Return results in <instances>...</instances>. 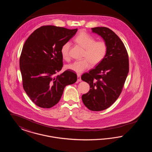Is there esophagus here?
<instances>
[{"mask_svg": "<svg viewBox=\"0 0 152 152\" xmlns=\"http://www.w3.org/2000/svg\"><path fill=\"white\" fill-rule=\"evenodd\" d=\"M81 81V76H80V75H77V81L80 82V81Z\"/></svg>", "mask_w": 152, "mask_h": 152, "instance_id": "obj_1", "label": "esophagus"}]
</instances>
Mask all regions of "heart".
<instances>
[{"label":"heart","mask_w":152,"mask_h":152,"mask_svg":"<svg viewBox=\"0 0 152 152\" xmlns=\"http://www.w3.org/2000/svg\"><path fill=\"white\" fill-rule=\"evenodd\" d=\"M75 42L84 49L83 59L66 65L67 69L77 73H81L89 69L91 64L98 65L105 58L108 51V45L105 42L96 41L94 37L84 31L81 32L76 37ZM70 48L71 43L67 42L62 45L60 49L62 58L66 61L70 59Z\"/></svg>","instance_id":"b5f03b06"}]
</instances>
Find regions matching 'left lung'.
<instances>
[{
  "mask_svg": "<svg viewBox=\"0 0 152 152\" xmlns=\"http://www.w3.org/2000/svg\"><path fill=\"white\" fill-rule=\"evenodd\" d=\"M92 30L103 38L108 51L100 64L81 76L90 86L82 100L89 110L101 111L110 107L121 94L129 72V58L123 42L113 31L104 27Z\"/></svg>",
  "mask_w": 152,
  "mask_h": 152,
  "instance_id": "left-lung-1",
  "label": "left lung"
}]
</instances>
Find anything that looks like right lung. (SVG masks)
Returning <instances> with one entry per match:
<instances>
[{
  "label": "right lung",
  "mask_w": 152,
  "mask_h": 152,
  "mask_svg": "<svg viewBox=\"0 0 152 152\" xmlns=\"http://www.w3.org/2000/svg\"><path fill=\"white\" fill-rule=\"evenodd\" d=\"M77 29L44 26L34 31L23 45L19 60L23 87L37 106L50 108L60 100L65 86L77 81L66 70L55 76L63 66L60 49Z\"/></svg>",
  "instance_id": "obj_1"
}]
</instances>
